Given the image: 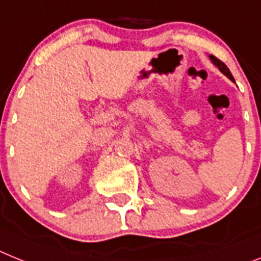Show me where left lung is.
Segmentation results:
<instances>
[{
  "label": "left lung",
  "mask_w": 261,
  "mask_h": 261,
  "mask_svg": "<svg viewBox=\"0 0 261 261\" xmlns=\"http://www.w3.org/2000/svg\"><path fill=\"white\" fill-rule=\"evenodd\" d=\"M210 58H211V61H212V62L215 63L216 66L219 67V70H220V71H222L223 74H225V75L228 76L229 80H231V81H233V76H232L231 71H229V69H228V67L225 66V65H224V63L222 62V61H220V60H218V58H216L215 56H210Z\"/></svg>",
  "instance_id": "1"
}]
</instances>
